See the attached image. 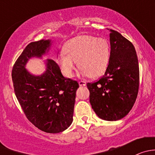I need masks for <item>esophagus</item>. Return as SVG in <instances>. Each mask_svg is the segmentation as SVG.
I'll list each match as a JSON object with an SVG mask.
<instances>
[{"mask_svg": "<svg viewBox=\"0 0 155 155\" xmlns=\"http://www.w3.org/2000/svg\"><path fill=\"white\" fill-rule=\"evenodd\" d=\"M79 84L80 86H85L86 85V82L85 81H80V82H79Z\"/></svg>", "mask_w": 155, "mask_h": 155, "instance_id": "esophagus-1", "label": "esophagus"}]
</instances>
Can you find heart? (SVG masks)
Wrapping results in <instances>:
<instances>
[{
	"mask_svg": "<svg viewBox=\"0 0 155 155\" xmlns=\"http://www.w3.org/2000/svg\"><path fill=\"white\" fill-rule=\"evenodd\" d=\"M64 54L58 58V64L64 74L71 77L76 69V62L82 76L98 77L104 74L110 61L111 48L106 39L91 35L73 38L64 45Z\"/></svg>",
	"mask_w": 155,
	"mask_h": 155,
	"instance_id": "heart-1",
	"label": "heart"
}]
</instances>
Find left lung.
I'll return each mask as SVG.
<instances>
[{
    "label": "left lung",
    "instance_id": "1",
    "mask_svg": "<svg viewBox=\"0 0 155 155\" xmlns=\"http://www.w3.org/2000/svg\"><path fill=\"white\" fill-rule=\"evenodd\" d=\"M110 31L111 55L107 71L97 82L87 83L90 104L100 118L118 121L134 105L139 90L140 70L134 45L120 33Z\"/></svg>",
    "mask_w": 155,
    "mask_h": 155
}]
</instances>
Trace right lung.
<instances>
[{"label": "right lung", "instance_id": "obj_1", "mask_svg": "<svg viewBox=\"0 0 155 155\" xmlns=\"http://www.w3.org/2000/svg\"><path fill=\"white\" fill-rule=\"evenodd\" d=\"M51 44V40L29 43L12 68V79L15 96L28 119L44 132L58 134L73 122L79 84L64 77L51 59L45 61L46 70L41 75L32 74L25 68L30 59L47 54Z\"/></svg>", "mask_w": 155, "mask_h": 155}]
</instances>
